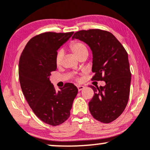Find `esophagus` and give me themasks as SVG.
Returning <instances> with one entry per match:
<instances>
[{
    "mask_svg": "<svg viewBox=\"0 0 150 150\" xmlns=\"http://www.w3.org/2000/svg\"><path fill=\"white\" fill-rule=\"evenodd\" d=\"M84 88H85V87H84V86H82V85H78V86H77V89H78V91L82 90V89H83Z\"/></svg>",
    "mask_w": 150,
    "mask_h": 150,
    "instance_id": "1",
    "label": "esophagus"
}]
</instances>
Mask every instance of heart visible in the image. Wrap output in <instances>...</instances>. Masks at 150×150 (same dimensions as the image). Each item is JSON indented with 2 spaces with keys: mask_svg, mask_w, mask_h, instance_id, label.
Returning a JSON list of instances; mask_svg holds the SVG:
<instances>
[{
  "mask_svg": "<svg viewBox=\"0 0 150 150\" xmlns=\"http://www.w3.org/2000/svg\"><path fill=\"white\" fill-rule=\"evenodd\" d=\"M69 48L70 51L75 54V56L77 58H80L81 56H85V55H86V56L88 55L87 46H86L85 44H84L82 42H80V41H73V42H71L69 45ZM63 57V51L60 50V51H58L56 57V62L57 65H61Z\"/></svg>",
  "mask_w": 150,
  "mask_h": 150,
  "instance_id": "1",
  "label": "heart"
}]
</instances>
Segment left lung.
<instances>
[{
  "label": "left lung",
  "mask_w": 150,
  "mask_h": 150,
  "mask_svg": "<svg viewBox=\"0 0 150 150\" xmlns=\"http://www.w3.org/2000/svg\"><path fill=\"white\" fill-rule=\"evenodd\" d=\"M72 39L87 44L92 51V80H102L104 87H95L89 109L96 120L108 123L123 112L130 94L131 73L128 53L111 32L101 30H81Z\"/></svg>",
  "instance_id": "obj_1"
}]
</instances>
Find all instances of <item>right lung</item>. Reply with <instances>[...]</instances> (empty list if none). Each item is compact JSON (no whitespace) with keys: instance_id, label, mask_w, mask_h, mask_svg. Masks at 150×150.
<instances>
[{"instance_id":"obj_1","label":"right lung","mask_w":150,"mask_h":150,"mask_svg":"<svg viewBox=\"0 0 150 150\" xmlns=\"http://www.w3.org/2000/svg\"><path fill=\"white\" fill-rule=\"evenodd\" d=\"M74 32H45L27 42L19 61V80L33 112L41 120L58 125L69 118L74 99L78 92L76 86L66 83L56 92L49 80L57 68V51Z\"/></svg>"}]
</instances>
